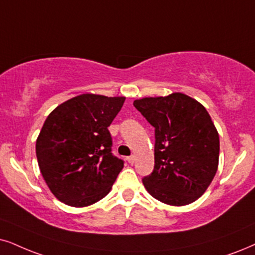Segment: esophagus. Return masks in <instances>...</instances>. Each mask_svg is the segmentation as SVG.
<instances>
[{
    "label": "esophagus",
    "mask_w": 255,
    "mask_h": 255,
    "mask_svg": "<svg viewBox=\"0 0 255 255\" xmlns=\"http://www.w3.org/2000/svg\"><path fill=\"white\" fill-rule=\"evenodd\" d=\"M135 160H136V157H135L134 155H131V156H128V157H127V161H128V162L130 163V165H133V163L135 162Z\"/></svg>",
    "instance_id": "obj_1"
}]
</instances>
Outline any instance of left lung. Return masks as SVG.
<instances>
[{
	"mask_svg": "<svg viewBox=\"0 0 255 255\" xmlns=\"http://www.w3.org/2000/svg\"><path fill=\"white\" fill-rule=\"evenodd\" d=\"M155 128L154 170L142 179L147 192L170 206L194 202L214 179L220 141L208 112L182 93L135 100Z\"/></svg>",
	"mask_w": 255,
	"mask_h": 255,
	"instance_id": "1",
	"label": "left lung"
}]
</instances>
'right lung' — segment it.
Masks as SVG:
<instances>
[{"label": "right lung", "mask_w": 255, "mask_h": 255, "mask_svg": "<svg viewBox=\"0 0 255 255\" xmlns=\"http://www.w3.org/2000/svg\"><path fill=\"white\" fill-rule=\"evenodd\" d=\"M125 100L81 94L48 115L36 140V157L44 181L61 202L86 207L111 192L124 161L112 154L108 127Z\"/></svg>", "instance_id": "right-lung-1"}]
</instances>
